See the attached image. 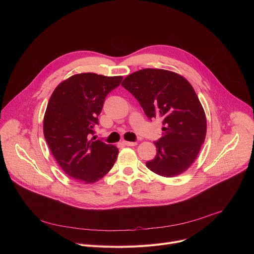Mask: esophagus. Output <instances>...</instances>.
Returning a JSON list of instances; mask_svg holds the SVG:
<instances>
[{
    "mask_svg": "<svg viewBox=\"0 0 254 254\" xmlns=\"http://www.w3.org/2000/svg\"><path fill=\"white\" fill-rule=\"evenodd\" d=\"M123 142L126 144V146H128V147L136 146V142H135V141H127V140H124Z\"/></svg>",
    "mask_w": 254,
    "mask_h": 254,
    "instance_id": "obj_1",
    "label": "esophagus"
}]
</instances>
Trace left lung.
<instances>
[{
  "mask_svg": "<svg viewBox=\"0 0 254 254\" xmlns=\"http://www.w3.org/2000/svg\"><path fill=\"white\" fill-rule=\"evenodd\" d=\"M122 85L139 102L150 120L163 123L157 155L149 170L172 178L187 171L196 160L207 131L204 108L190 82L176 72L146 68L127 75Z\"/></svg>",
  "mask_w": 254,
  "mask_h": 254,
  "instance_id": "obj_1",
  "label": "left lung"
}]
</instances>
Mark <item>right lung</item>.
I'll return each mask as SVG.
<instances>
[{
	"label": "right lung",
	"mask_w": 254,
	"mask_h": 254,
	"mask_svg": "<svg viewBox=\"0 0 254 254\" xmlns=\"http://www.w3.org/2000/svg\"><path fill=\"white\" fill-rule=\"evenodd\" d=\"M122 80L91 72L74 74L57 85L48 101L43 132L49 149L64 173L84 184L100 180L117 161L116 146L89 135L106 95Z\"/></svg>",
	"instance_id": "1"
}]
</instances>
